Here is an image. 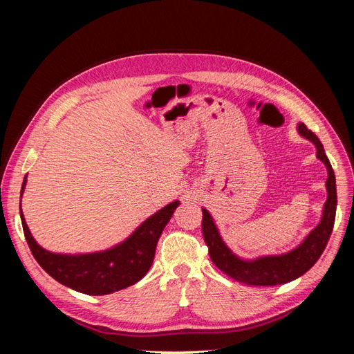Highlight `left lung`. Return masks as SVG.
Returning a JSON list of instances; mask_svg holds the SVG:
<instances>
[{
    "label": "left lung",
    "mask_w": 354,
    "mask_h": 354,
    "mask_svg": "<svg viewBox=\"0 0 354 354\" xmlns=\"http://www.w3.org/2000/svg\"><path fill=\"white\" fill-rule=\"evenodd\" d=\"M297 131L299 136L307 138L308 142H312L316 146V156L319 160H322L328 171L325 185L328 198L324 205L322 218H320L317 226L307 234L297 248L285 254L257 257L254 260L241 259L236 254H233L229 246L224 243L208 209L202 208V233L209 250L212 263L224 274H227L232 279L241 283L254 286H273L288 283L303 276L307 270L312 269L315 263L319 260V257L322 255L332 229H334L337 211V186L334 169L330 167L324 145L320 143L317 136L310 131L303 122L298 124Z\"/></svg>",
    "instance_id": "1"
}]
</instances>
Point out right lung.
Masks as SVG:
<instances>
[{
    "mask_svg": "<svg viewBox=\"0 0 354 354\" xmlns=\"http://www.w3.org/2000/svg\"><path fill=\"white\" fill-rule=\"evenodd\" d=\"M26 177L24 178L20 198L26 187ZM178 205L180 201L169 202L153 216L146 218L121 243L109 250L88 254H56L44 250L32 236L24 217L22 205L20 218L32 255L53 279L82 294L106 295L121 291L145 277L153 263L160 233Z\"/></svg>",
    "mask_w": 354,
    "mask_h": 354,
    "instance_id": "1",
    "label": "right lung"
}]
</instances>
